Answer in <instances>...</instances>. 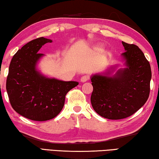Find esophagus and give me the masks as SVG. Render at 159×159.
Returning a JSON list of instances; mask_svg holds the SVG:
<instances>
[{
	"label": "esophagus",
	"mask_w": 159,
	"mask_h": 159,
	"mask_svg": "<svg viewBox=\"0 0 159 159\" xmlns=\"http://www.w3.org/2000/svg\"><path fill=\"white\" fill-rule=\"evenodd\" d=\"M89 80V77L88 76V75H84V76H82L81 77V79H80V80H81L82 82H87V80Z\"/></svg>",
	"instance_id": "1"
}]
</instances>
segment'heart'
<instances>
[{
    "instance_id": "1",
    "label": "heart",
    "mask_w": 159,
    "mask_h": 159,
    "mask_svg": "<svg viewBox=\"0 0 159 159\" xmlns=\"http://www.w3.org/2000/svg\"><path fill=\"white\" fill-rule=\"evenodd\" d=\"M95 50H97V51H101L103 50V48L101 47V46H97V47L95 48Z\"/></svg>"
}]
</instances>
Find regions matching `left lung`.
<instances>
[{"label":"left lung","instance_id":"obj_1","mask_svg":"<svg viewBox=\"0 0 159 159\" xmlns=\"http://www.w3.org/2000/svg\"><path fill=\"white\" fill-rule=\"evenodd\" d=\"M122 56L127 67L113 77H92V107L98 115L111 120L127 118L142 108L149 98L152 70L149 62L138 46L122 42Z\"/></svg>","mask_w":159,"mask_h":159}]
</instances>
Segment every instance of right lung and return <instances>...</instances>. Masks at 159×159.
<instances>
[{
	"label": "right lung",
	"instance_id": "1",
	"mask_svg": "<svg viewBox=\"0 0 159 159\" xmlns=\"http://www.w3.org/2000/svg\"><path fill=\"white\" fill-rule=\"evenodd\" d=\"M48 39L40 37L23 46L12 57L6 80V90L12 108L35 121L53 119L64 106L67 93L77 82H64L43 76L36 69L43 56L38 51Z\"/></svg>",
	"mask_w": 159,
	"mask_h": 159
}]
</instances>
